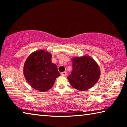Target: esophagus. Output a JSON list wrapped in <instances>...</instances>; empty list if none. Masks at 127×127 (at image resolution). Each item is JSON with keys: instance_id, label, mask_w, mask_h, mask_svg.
I'll return each mask as SVG.
<instances>
[{"instance_id": "1", "label": "esophagus", "mask_w": 127, "mask_h": 127, "mask_svg": "<svg viewBox=\"0 0 127 127\" xmlns=\"http://www.w3.org/2000/svg\"><path fill=\"white\" fill-rule=\"evenodd\" d=\"M61 75L62 76H66V75H67V73H66V72H65V71L62 72L61 73Z\"/></svg>"}]
</instances>
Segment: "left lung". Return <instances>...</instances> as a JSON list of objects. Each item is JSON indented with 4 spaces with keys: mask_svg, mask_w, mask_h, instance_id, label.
Returning <instances> with one entry per match:
<instances>
[{
    "mask_svg": "<svg viewBox=\"0 0 127 127\" xmlns=\"http://www.w3.org/2000/svg\"><path fill=\"white\" fill-rule=\"evenodd\" d=\"M72 71L67 79L73 88L83 92L92 88L98 81L100 70L96 62L89 56L72 59Z\"/></svg>",
    "mask_w": 127,
    "mask_h": 127,
    "instance_id": "1",
    "label": "left lung"
}]
</instances>
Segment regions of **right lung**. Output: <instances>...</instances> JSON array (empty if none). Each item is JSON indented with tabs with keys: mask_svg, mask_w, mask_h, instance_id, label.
<instances>
[{
	"mask_svg": "<svg viewBox=\"0 0 127 127\" xmlns=\"http://www.w3.org/2000/svg\"><path fill=\"white\" fill-rule=\"evenodd\" d=\"M51 53L43 50L32 52L23 67L26 81L35 90L46 92L52 87L56 79L60 76L57 66L51 61Z\"/></svg>",
	"mask_w": 127,
	"mask_h": 127,
	"instance_id": "right-lung-1",
	"label": "right lung"
}]
</instances>
